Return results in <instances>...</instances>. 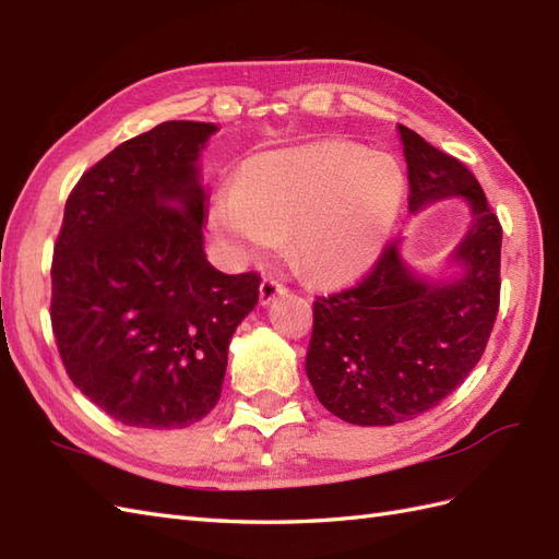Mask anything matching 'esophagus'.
Instances as JSON below:
<instances>
[{
	"instance_id": "esophagus-1",
	"label": "esophagus",
	"mask_w": 559,
	"mask_h": 559,
	"mask_svg": "<svg viewBox=\"0 0 559 559\" xmlns=\"http://www.w3.org/2000/svg\"><path fill=\"white\" fill-rule=\"evenodd\" d=\"M286 290H288V288L283 286V283H281L278 278L266 276L264 281H261V286H259V298H261V305H269L273 298H276V295L286 293Z\"/></svg>"
}]
</instances>
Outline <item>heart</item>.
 Masks as SVG:
<instances>
[{"instance_id": "b5f03b06", "label": "heart", "mask_w": 559, "mask_h": 559, "mask_svg": "<svg viewBox=\"0 0 559 559\" xmlns=\"http://www.w3.org/2000/svg\"><path fill=\"white\" fill-rule=\"evenodd\" d=\"M406 180L389 153L322 141L245 165L213 201V223L237 247L266 249L293 233L302 264L324 278H350L382 252Z\"/></svg>"}]
</instances>
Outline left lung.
<instances>
[{"label": "left lung", "instance_id": "8db88e82", "mask_svg": "<svg viewBox=\"0 0 559 559\" xmlns=\"http://www.w3.org/2000/svg\"><path fill=\"white\" fill-rule=\"evenodd\" d=\"M408 163V209L463 197L473 225L456 249L466 273L427 283L403 266L399 242L350 288L317 295L305 370L319 403L353 425L418 418L483 358L500 310L502 225L473 173L399 124Z\"/></svg>", "mask_w": 559, "mask_h": 559}]
</instances>
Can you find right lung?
<instances>
[{"instance_id": "obj_1", "label": "right lung", "mask_w": 559, "mask_h": 559, "mask_svg": "<svg viewBox=\"0 0 559 559\" xmlns=\"http://www.w3.org/2000/svg\"><path fill=\"white\" fill-rule=\"evenodd\" d=\"M216 127L163 122L81 175L52 254L50 319L71 382L110 418L177 430L223 391L228 343L259 273L204 254L197 158Z\"/></svg>"}]
</instances>
